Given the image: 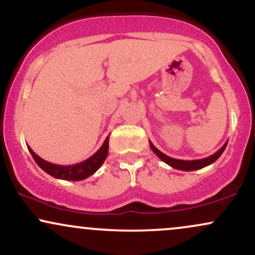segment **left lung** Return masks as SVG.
Masks as SVG:
<instances>
[{
  "label": "left lung",
  "mask_w": 255,
  "mask_h": 255,
  "mask_svg": "<svg viewBox=\"0 0 255 255\" xmlns=\"http://www.w3.org/2000/svg\"><path fill=\"white\" fill-rule=\"evenodd\" d=\"M227 143H228V142L224 143V145L222 146V148H221L218 151L215 152L214 155H211V156L205 157V158H200V160L186 161V160H178V158H173V157L167 156L166 154H163L162 151L158 150L156 146H155L150 142V140H149V144H150L151 150L154 151L155 154H156L157 156L160 157L164 163L169 164L170 167H173V168H175V169L185 170V172H190V170H197V169H200V168H204V167L209 166V164L214 163L215 161H216L217 158L220 157L221 155H222V152L224 151V149H226V146H227Z\"/></svg>",
  "instance_id": "8db88e82"
}]
</instances>
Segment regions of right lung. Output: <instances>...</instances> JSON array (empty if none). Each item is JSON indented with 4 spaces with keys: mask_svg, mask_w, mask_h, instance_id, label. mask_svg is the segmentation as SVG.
<instances>
[{
    "mask_svg": "<svg viewBox=\"0 0 255 255\" xmlns=\"http://www.w3.org/2000/svg\"><path fill=\"white\" fill-rule=\"evenodd\" d=\"M109 139L110 136H107L101 148L89 158H87V160L80 163L69 164V166H61V164L51 163L49 161H45L41 157H39L28 145H27V148H28L29 152H31V155L38 166L44 172H46L47 174H50L56 179H62V180L80 181L94 174L100 168L101 164L105 162L107 154H109Z\"/></svg>",
    "mask_w": 255,
    "mask_h": 255,
    "instance_id": "add662e5",
    "label": "right lung"
}]
</instances>
